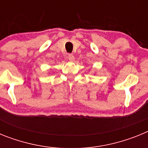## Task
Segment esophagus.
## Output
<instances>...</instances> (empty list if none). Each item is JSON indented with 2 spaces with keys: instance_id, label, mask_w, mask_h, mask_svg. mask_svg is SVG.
<instances>
[{
  "instance_id": "obj_1",
  "label": "esophagus",
  "mask_w": 148,
  "mask_h": 148,
  "mask_svg": "<svg viewBox=\"0 0 148 148\" xmlns=\"http://www.w3.org/2000/svg\"><path fill=\"white\" fill-rule=\"evenodd\" d=\"M67 57H68V59L70 60V61H73L74 60V56H73V54H71V53H69V54L67 55Z\"/></svg>"
}]
</instances>
